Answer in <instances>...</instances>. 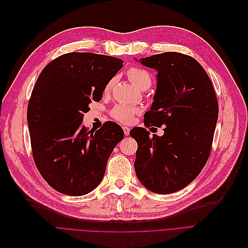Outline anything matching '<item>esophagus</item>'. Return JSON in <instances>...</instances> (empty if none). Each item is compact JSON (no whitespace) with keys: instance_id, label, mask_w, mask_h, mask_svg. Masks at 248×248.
<instances>
[{"instance_id":"34e87169","label":"esophagus","mask_w":248,"mask_h":248,"mask_svg":"<svg viewBox=\"0 0 248 248\" xmlns=\"http://www.w3.org/2000/svg\"><path fill=\"white\" fill-rule=\"evenodd\" d=\"M123 131H124V134H125V135H128V134H129V131H130V128H128V127L124 126V127H123Z\"/></svg>"}]
</instances>
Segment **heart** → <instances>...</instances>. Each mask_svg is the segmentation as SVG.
<instances>
[{
	"label": "heart",
	"mask_w": 248,
	"mask_h": 248,
	"mask_svg": "<svg viewBox=\"0 0 248 248\" xmlns=\"http://www.w3.org/2000/svg\"><path fill=\"white\" fill-rule=\"evenodd\" d=\"M128 77L130 78L132 84L140 91L147 90L152 82V78L150 74L146 69L140 68V67H131L128 70ZM114 82V79H111L107 86H106L105 91L109 92L112 88V85ZM139 110L135 107H131V106H127L123 104H118L111 111V115L117 121L121 123H129L132 119L135 114H137Z\"/></svg>",
	"instance_id": "obj_1"
}]
</instances>
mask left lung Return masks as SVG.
<instances>
[{
	"mask_svg": "<svg viewBox=\"0 0 248 248\" xmlns=\"http://www.w3.org/2000/svg\"><path fill=\"white\" fill-rule=\"evenodd\" d=\"M135 61L157 72L144 124L166 126L162 136H150L142 127L130 131L138 144L135 172L153 193L178 192L197 178L210 155L218 119L214 88L203 66L188 55L164 52Z\"/></svg>",
	"mask_w": 248,
	"mask_h": 248,
	"instance_id": "left-lung-1",
	"label": "left lung"
}]
</instances>
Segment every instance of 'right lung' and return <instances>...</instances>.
Wrapping results in <instances>:
<instances>
[{
	"mask_svg": "<svg viewBox=\"0 0 248 248\" xmlns=\"http://www.w3.org/2000/svg\"><path fill=\"white\" fill-rule=\"evenodd\" d=\"M123 66L120 58L70 52L55 58L39 75L28 104L27 121L35 164L55 191L84 196L102 182L109 156L124 137L107 122L99 130L81 125L89 105L99 102Z\"/></svg>",
	"mask_w": 248,
	"mask_h": 248,
	"instance_id": "1",
	"label": "right lung"
}]
</instances>
